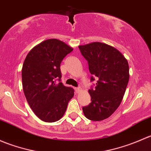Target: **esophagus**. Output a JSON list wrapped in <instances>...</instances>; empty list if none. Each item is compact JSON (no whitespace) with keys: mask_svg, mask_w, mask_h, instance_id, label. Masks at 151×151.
Segmentation results:
<instances>
[{"mask_svg":"<svg viewBox=\"0 0 151 151\" xmlns=\"http://www.w3.org/2000/svg\"><path fill=\"white\" fill-rule=\"evenodd\" d=\"M80 90H81V88H79V87H78V88H75V91H76V92H77V93L80 92Z\"/></svg>","mask_w":151,"mask_h":151,"instance_id":"34e87169","label":"esophagus"}]
</instances>
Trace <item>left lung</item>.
<instances>
[{
    "mask_svg": "<svg viewBox=\"0 0 151 151\" xmlns=\"http://www.w3.org/2000/svg\"><path fill=\"white\" fill-rule=\"evenodd\" d=\"M79 49L88 63L91 82L98 79L88 91L91 102L83 106V113L91 121H103L121 103L129 80V63L118 50L106 44L93 42Z\"/></svg>",
    "mask_w": 151,
    "mask_h": 151,
    "instance_id": "8db88e82",
    "label": "left lung"
}]
</instances>
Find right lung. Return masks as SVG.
I'll return each mask as SVG.
<instances>
[{"mask_svg":"<svg viewBox=\"0 0 151 151\" xmlns=\"http://www.w3.org/2000/svg\"><path fill=\"white\" fill-rule=\"evenodd\" d=\"M72 50L58 39H48L33 47L25 59L22 69L24 93L35 115L45 122L60 120L74 96V90L60 82V68L63 59Z\"/></svg>","mask_w":151,"mask_h":151,"instance_id":"right-lung-1","label":"right lung"}]
</instances>
